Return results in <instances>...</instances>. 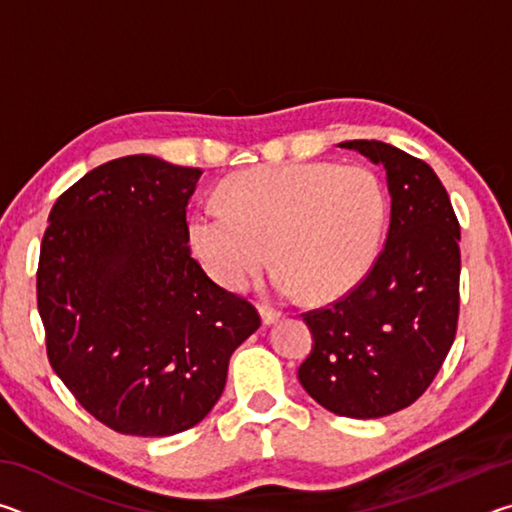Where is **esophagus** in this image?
<instances>
[{
  "label": "esophagus",
  "mask_w": 512,
  "mask_h": 512,
  "mask_svg": "<svg viewBox=\"0 0 512 512\" xmlns=\"http://www.w3.org/2000/svg\"><path fill=\"white\" fill-rule=\"evenodd\" d=\"M259 314H262V323H264V325H273V323H277V320L282 318L280 311L273 309V307H268V305L259 307Z\"/></svg>",
  "instance_id": "34e87169"
}]
</instances>
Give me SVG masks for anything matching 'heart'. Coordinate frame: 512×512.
I'll return each instance as SVG.
<instances>
[{"mask_svg":"<svg viewBox=\"0 0 512 512\" xmlns=\"http://www.w3.org/2000/svg\"><path fill=\"white\" fill-rule=\"evenodd\" d=\"M221 196L228 207L203 205L189 221V241L212 280L246 289L273 255V287L282 296L305 289L318 302L357 287L388 214L384 187L361 164L253 167L225 180Z\"/></svg>","mask_w":512,"mask_h":512,"instance_id":"b5f03b06","label":"heart"}]
</instances>
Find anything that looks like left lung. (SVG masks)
Instances as JSON below:
<instances>
[{"label": "left lung", "mask_w": 512, "mask_h": 512, "mask_svg": "<svg viewBox=\"0 0 512 512\" xmlns=\"http://www.w3.org/2000/svg\"><path fill=\"white\" fill-rule=\"evenodd\" d=\"M339 146L386 169L391 225L357 287L302 314L314 345L298 379L327 411L384 418L427 391L454 343L461 225L447 189L424 160L377 140Z\"/></svg>", "instance_id": "1"}]
</instances>
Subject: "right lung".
Wrapping results in <instances>:
<instances>
[{
    "instance_id": "obj_1",
    "label": "right lung",
    "mask_w": 512,
    "mask_h": 512,
    "mask_svg": "<svg viewBox=\"0 0 512 512\" xmlns=\"http://www.w3.org/2000/svg\"><path fill=\"white\" fill-rule=\"evenodd\" d=\"M201 169L110 160L51 207L38 262L47 357L85 411L126 436H173L223 393L232 352L262 325L189 248Z\"/></svg>"
}]
</instances>
